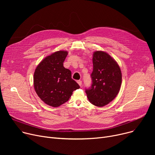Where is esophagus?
<instances>
[{"instance_id":"1","label":"esophagus","mask_w":155,"mask_h":155,"mask_svg":"<svg viewBox=\"0 0 155 155\" xmlns=\"http://www.w3.org/2000/svg\"><path fill=\"white\" fill-rule=\"evenodd\" d=\"M77 83L78 84V85H79L80 86H82V80H78V81H77Z\"/></svg>"}]
</instances>
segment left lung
<instances>
[{
    "instance_id": "left-lung-1",
    "label": "left lung",
    "mask_w": 155,
    "mask_h": 155,
    "mask_svg": "<svg viewBox=\"0 0 155 155\" xmlns=\"http://www.w3.org/2000/svg\"><path fill=\"white\" fill-rule=\"evenodd\" d=\"M92 61V84L85 92L91 104L103 107L117 95L122 83V73L117 63L106 52H94Z\"/></svg>"
}]
</instances>
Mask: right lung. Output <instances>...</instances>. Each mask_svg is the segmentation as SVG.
Instances as JSON below:
<instances>
[{"label":"right lung","mask_w":155,"mask_h":155,"mask_svg":"<svg viewBox=\"0 0 155 155\" xmlns=\"http://www.w3.org/2000/svg\"><path fill=\"white\" fill-rule=\"evenodd\" d=\"M67 54V51H58L46 56L34 73V88L37 95L53 107L67 102L73 92L80 88L71 78V71L63 67Z\"/></svg>","instance_id":"right-lung-1"}]
</instances>
